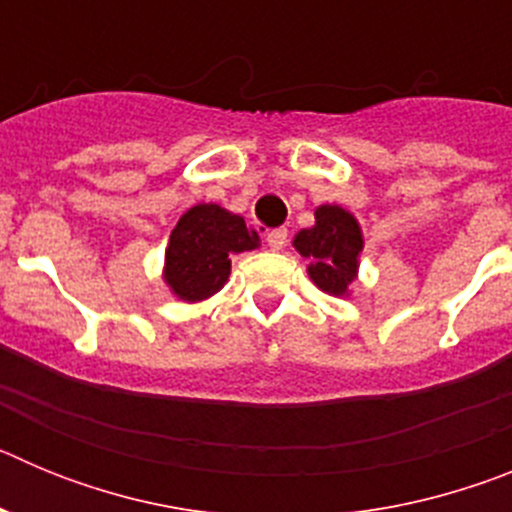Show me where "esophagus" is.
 <instances>
[{
	"label": "esophagus",
	"mask_w": 512,
	"mask_h": 512,
	"mask_svg": "<svg viewBox=\"0 0 512 512\" xmlns=\"http://www.w3.org/2000/svg\"><path fill=\"white\" fill-rule=\"evenodd\" d=\"M266 243H269L271 251H282L287 246V228H274L266 235Z\"/></svg>",
	"instance_id": "esophagus-1"
}]
</instances>
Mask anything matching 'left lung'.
Listing matches in <instances>:
<instances>
[{"label":"left lung","mask_w":512,"mask_h":512,"mask_svg":"<svg viewBox=\"0 0 512 512\" xmlns=\"http://www.w3.org/2000/svg\"><path fill=\"white\" fill-rule=\"evenodd\" d=\"M295 248L310 261L307 274L328 295H346L364 248L356 217L338 205L315 210V225L295 235Z\"/></svg>","instance_id":"left-lung-1"}]
</instances>
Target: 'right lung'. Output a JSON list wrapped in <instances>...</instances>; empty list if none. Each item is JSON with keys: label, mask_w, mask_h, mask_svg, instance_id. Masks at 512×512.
<instances>
[{"label": "right lung", "mask_w": 512, "mask_h": 512, "mask_svg": "<svg viewBox=\"0 0 512 512\" xmlns=\"http://www.w3.org/2000/svg\"><path fill=\"white\" fill-rule=\"evenodd\" d=\"M259 246V233L248 230L241 215L217 205H197L171 230L164 279L182 300H207L228 282L230 256Z\"/></svg>", "instance_id": "obj_1"}]
</instances>
